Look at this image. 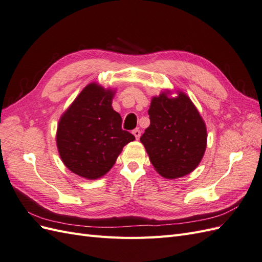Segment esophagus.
Here are the masks:
<instances>
[{
	"instance_id": "34e87169",
	"label": "esophagus",
	"mask_w": 262,
	"mask_h": 262,
	"mask_svg": "<svg viewBox=\"0 0 262 262\" xmlns=\"http://www.w3.org/2000/svg\"><path fill=\"white\" fill-rule=\"evenodd\" d=\"M132 133H133V136L136 137L137 140L140 139V137H141V131H140V129H134V130L132 131Z\"/></svg>"
}]
</instances>
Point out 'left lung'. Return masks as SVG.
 <instances>
[{"mask_svg":"<svg viewBox=\"0 0 262 262\" xmlns=\"http://www.w3.org/2000/svg\"><path fill=\"white\" fill-rule=\"evenodd\" d=\"M169 91L152 98L148 109L150 124L140 141L155 170L167 179L184 177L200 164L207 147V128L187 95Z\"/></svg>","mask_w":262,"mask_h":262,"instance_id":"1","label":"left lung"}]
</instances>
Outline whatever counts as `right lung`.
I'll list each match as a JSON object with an SVG mask.
<instances>
[{
    "label": "right lung",
    "instance_id": "add662e5",
    "mask_svg": "<svg viewBox=\"0 0 262 262\" xmlns=\"http://www.w3.org/2000/svg\"><path fill=\"white\" fill-rule=\"evenodd\" d=\"M115 92L91 83L60 118L57 146L62 162L77 176L94 180L115 165L124 145L136 140L121 128L112 104Z\"/></svg>",
    "mask_w": 262,
    "mask_h": 262
}]
</instances>
